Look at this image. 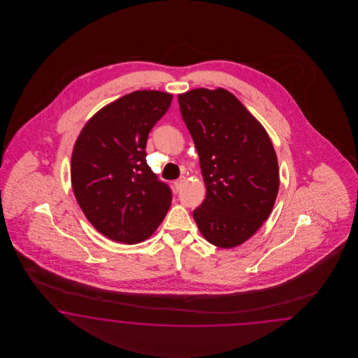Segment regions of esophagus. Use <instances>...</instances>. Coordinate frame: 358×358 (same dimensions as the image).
I'll list each match as a JSON object with an SVG mask.
<instances>
[{
    "mask_svg": "<svg viewBox=\"0 0 358 358\" xmlns=\"http://www.w3.org/2000/svg\"><path fill=\"white\" fill-rule=\"evenodd\" d=\"M185 182H186V178H185V177H180V178L174 182V187H176V190H180Z\"/></svg>",
    "mask_w": 358,
    "mask_h": 358,
    "instance_id": "1",
    "label": "esophagus"
}]
</instances>
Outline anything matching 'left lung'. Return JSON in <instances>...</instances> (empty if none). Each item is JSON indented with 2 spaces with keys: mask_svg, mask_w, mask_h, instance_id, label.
<instances>
[{
  "mask_svg": "<svg viewBox=\"0 0 358 358\" xmlns=\"http://www.w3.org/2000/svg\"><path fill=\"white\" fill-rule=\"evenodd\" d=\"M181 115L199 156L206 198L193 211L203 238L235 248L269 217L280 187L273 143L247 108L223 87L178 94Z\"/></svg>",
  "mask_w": 358,
  "mask_h": 358,
  "instance_id": "8db88e82",
  "label": "left lung"
}]
</instances>
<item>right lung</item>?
Masks as SVG:
<instances>
[{
    "mask_svg": "<svg viewBox=\"0 0 358 358\" xmlns=\"http://www.w3.org/2000/svg\"><path fill=\"white\" fill-rule=\"evenodd\" d=\"M172 98L159 90L118 98L87 120L75 143L71 181L77 203L113 241H144L171 207L172 192L148 166L145 145Z\"/></svg>",
    "mask_w": 358,
    "mask_h": 358,
    "instance_id": "1",
    "label": "right lung"
}]
</instances>
